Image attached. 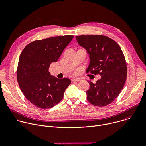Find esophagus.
I'll list each match as a JSON object with an SVG mask.
<instances>
[{"label": "esophagus", "instance_id": "obj_1", "mask_svg": "<svg viewBox=\"0 0 146 146\" xmlns=\"http://www.w3.org/2000/svg\"><path fill=\"white\" fill-rule=\"evenodd\" d=\"M71 80H72V81H80L81 80V79H80V78H72Z\"/></svg>", "mask_w": 146, "mask_h": 146}]
</instances>
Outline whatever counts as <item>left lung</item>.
<instances>
[{"label":"left lung","mask_w":146,"mask_h":146,"mask_svg":"<svg viewBox=\"0 0 146 146\" xmlns=\"http://www.w3.org/2000/svg\"><path fill=\"white\" fill-rule=\"evenodd\" d=\"M76 38L90 55L87 72L101 76L95 83L88 81L87 100L96 106L108 105L119 95L126 81L127 67L122 51L114 40L103 35H81Z\"/></svg>","instance_id":"8db88e82"}]
</instances>
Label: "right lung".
I'll return each mask as SVG.
<instances>
[{
	"instance_id": "1",
	"label": "right lung",
	"mask_w": 146,
	"mask_h": 146,
	"mask_svg": "<svg viewBox=\"0 0 146 146\" xmlns=\"http://www.w3.org/2000/svg\"><path fill=\"white\" fill-rule=\"evenodd\" d=\"M73 38V35H66L36 40L28 44L21 54L17 81L25 98L35 106L51 108L63 98L71 81L51 76L48 69Z\"/></svg>"
}]
</instances>
